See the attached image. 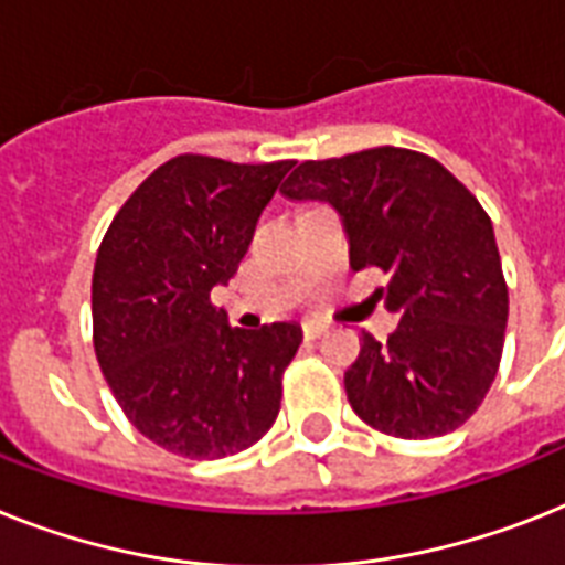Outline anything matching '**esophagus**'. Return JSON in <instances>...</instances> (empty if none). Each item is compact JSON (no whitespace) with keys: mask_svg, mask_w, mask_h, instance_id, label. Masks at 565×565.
<instances>
[{"mask_svg":"<svg viewBox=\"0 0 565 565\" xmlns=\"http://www.w3.org/2000/svg\"><path fill=\"white\" fill-rule=\"evenodd\" d=\"M326 332H329V323H320V320H309V323H302V334H306L309 340L323 338Z\"/></svg>","mask_w":565,"mask_h":565,"instance_id":"34e87169","label":"esophagus"}]
</instances>
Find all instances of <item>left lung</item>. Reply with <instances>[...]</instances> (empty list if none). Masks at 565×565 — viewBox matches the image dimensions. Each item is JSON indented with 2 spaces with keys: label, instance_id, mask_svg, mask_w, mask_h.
I'll return each mask as SVG.
<instances>
[{
  "label": "left lung",
  "instance_id": "left-lung-1",
  "mask_svg": "<svg viewBox=\"0 0 565 565\" xmlns=\"http://www.w3.org/2000/svg\"><path fill=\"white\" fill-rule=\"evenodd\" d=\"M288 199L329 202L343 218L352 268H381L377 288L401 323L386 343L363 332L347 370L349 404L395 439L454 433L500 370L508 286L491 216L436 158L375 147L302 161Z\"/></svg>",
  "mask_w": 565,
  "mask_h": 565
}]
</instances>
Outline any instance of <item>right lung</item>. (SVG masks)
Returning <instances> with one entry per match:
<instances>
[{
	"label": "right lung",
	"mask_w": 565,
	"mask_h": 565,
	"mask_svg": "<svg viewBox=\"0 0 565 565\" xmlns=\"http://www.w3.org/2000/svg\"><path fill=\"white\" fill-rule=\"evenodd\" d=\"M294 161L175 156L111 218L92 277L95 355L135 430L170 454L222 459L277 422L294 323L231 329L227 286Z\"/></svg>",
	"instance_id": "1"
}]
</instances>
